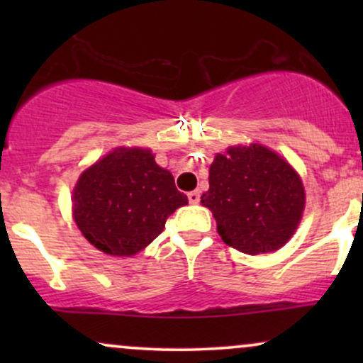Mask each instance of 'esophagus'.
Returning <instances> with one entry per match:
<instances>
[{"label": "esophagus", "instance_id": "obj_1", "mask_svg": "<svg viewBox=\"0 0 363 363\" xmlns=\"http://www.w3.org/2000/svg\"><path fill=\"white\" fill-rule=\"evenodd\" d=\"M199 198H201L199 191H191V193H187V199H189L191 205H196V203H199Z\"/></svg>", "mask_w": 363, "mask_h": 363}]
</instances>
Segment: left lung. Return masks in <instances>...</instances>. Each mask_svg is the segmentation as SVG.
Returning a JSON list of instances; mask_svg holds the SVG:
<instances>
[{
	"label": "left lung",
	"instance_id": "1",
	"mask_svg": "<svg viewBox=\"0 0 363 363\" xmlns=\"http://www.w3.org/2000/svg\"><path fill=\"white\" fill-rule=\"evenodd\" d=\"M201 203L213 213L225 244L256 256L277 251L294 235L306 193L289 162L254 143L215 157Z\"/></svg>",
	"mask_w": 363,
	"mask_h": 363
}]
</instances>
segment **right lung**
I'll list each match as a JSON object with an SVG mask.
<instances>
[{
	"mask_svg": "<svg viewBox=\"0 0 363 363\" xmlns=\"http://www.w3.org/2000/svg\"><path fill=\"white\" fill-rule=\"evenodd\" d=\"M187 196L150 150L118 148L86 169L73 191V216L85 239L111 256H133L162 234Z\"/></svg>",
	"mask_w": 363,
	"mask_h": 363,
	"instance_id": "right-lung-1",
	"label": "right lung"
}]
</instances>
